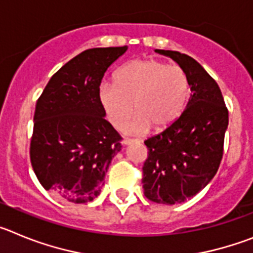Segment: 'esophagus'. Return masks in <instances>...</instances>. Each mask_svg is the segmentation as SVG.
Returning <instances> with one entry per match:
<instances>
[{"mask_svg":"<svg viewBox=\"0 0 253 253\" xmlns=\"http://www.w3.org/2000/svg\"><path fill=\"white\" fill-rule=\"evenodd\" d=\"M133 142H137V140H134V139H124L123 140V144H124V146H129V144H131V143ZM138 142H139V140H138Z\"/></svg>","mask_w":253,"mask_h":253,"instance_id":"34e87169","label":"esophagus"}]
</instances>
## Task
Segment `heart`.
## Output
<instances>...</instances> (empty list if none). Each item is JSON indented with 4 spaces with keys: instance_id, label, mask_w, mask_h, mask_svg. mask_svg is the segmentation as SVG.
<instances>
[{
    "instance_id": "b5f03b06",
    "label": "heart",
    "mask_w": 253,
    "mask_h": 253,
    "mask_svg": "<svg viewBox=\"0 0 253 253\" xmlns=\"http://www.w3.org/2000/svg\"><path fill=\"white\" fill-rule=\"evenodd\" d=\"M100 101L107 119L122 128L135 111V119L128 126L131 133L162 129L177 119L190 97L186 72L178 66H169L156 59H138L120 67L114 84L100 86Z\"/></svg>"
}]
</instances>
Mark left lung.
Masks as SVG:
<instances>
[{"label":"left lung","mask_w":253,"mask_h":253,"mask_svg":"<svg viewBox=\"0 0 253 253\" xmlns=\"http://www.w3.org/2000/svg\"><path fill=\"white\" fill-rule=\"evenodd\" d=\"M186 72L191 96L185 110L144 144V195L158 204L184 203L213 180L223 157L228 110L218 84L194 58L180 51L156 49Z\"/></svg>","instance_id":"obj_1"}]
</instances>
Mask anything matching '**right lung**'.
I'll list each match as a JSON object with an SVG mask.
<instances>
[{
	"instance_id": "1",
	"label": "right lung",
	"mask_w": 253,
	"mask_h": 253,
	"mask_svg": "<svg viewBox=\"0 0 253 253\" xmlns=\"http://www.w3.org/2000/svg\"><path fill=\"white\" fill-rule=\"evenodd\" d=\"M126 49L82 51L53 75L38 99L31 166L42 186L62 200L84 204L97 198L122 149V137L105 120L99 92L107 68Z\"/></svg>"
}]
</instances>
